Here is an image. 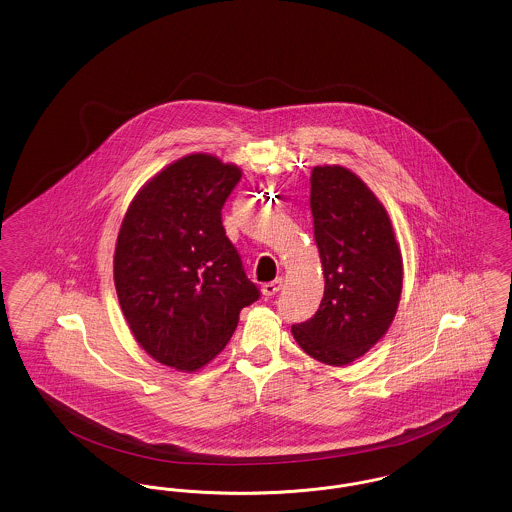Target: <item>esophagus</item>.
Instances as JSON below:
<instances>
[{
  "mask_svg": "<svg viewBox=\"0 0 512 512\" xmlns=\"http://www.w3.org/2000/svg\"><path fill=\"white\" fill-rule=\"evenodd\" d=\"M280 290H282V278H276V280L267 282V284L263 286V295H265V297H272V295H276Z\"/></svg>",
  "mask_w": 512,
  "mask_h": 512,
  "instance_id": "esophagus-1",
  "label": "esophagus"
}]
</instances>
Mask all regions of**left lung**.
I'll return each instance as SVG.
<instances>
[{
    "label": "left lung",
    "instance_id": "1",
    "mask_svg": "<svg viewBox=\"0 0 512 512\" xmlns=\"http://www.w3.org/2000/svg\"><path fill=\"white\" fill-rule=\"evenodd\" d=\"M315 242L324 272L317 315L292 326L324 365H351L382 340L403 290V257L384 203L341 165L311 172Z\"/></svg>",
    "mask_w": 512,
    "mask_h": 512
}]
</instances>
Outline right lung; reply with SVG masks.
I'll return each instance as SVG.
<instances>
[{"label":"right lung","instance_id":"add662e5","mask_svg":"<svg viewBox=\"0 0 512 512\" xmlns=\"http://www.w3.org/2000/svg\"><path fill=\"white\" fill-rule=\"evenodd\" d=\"M240 178L238 165L190 153L149 178L126 209L115 288L134 340L161 365L195 372L211 363L259 299L220 220Z\"/></svg>","mask_w":512,"mask_h":512}]
</instances>
